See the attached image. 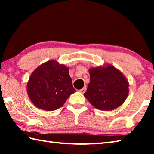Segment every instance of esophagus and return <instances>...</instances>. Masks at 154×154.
Returning a JSON list of instances; mask_svg holds the SVG:
<instances>
[{"mask_svg":"<svg viewBox=\"0 0 154 154\" xmlns=\"http://www.w3.org/2000/svg\"><path fill=\"white\" fill-rule=\"evenodd\" d=\"M79 91L81 92V93H85V92L86 91V87H84L83 88H82L81 89L79 90Z\"/></svg>","mask_w":154,"mask_h":154,"instance_id":"1","label":"esophagus"}]
</instances>
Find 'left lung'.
<instances>
[{
    "mask_svg": "<svg viewBox=\"0 0 154 154\" xmlns=\"http://www.w3.org/2000/svg\"><path fill=\"white\" fill-rule=\"evenodd\" d=\"M90 83L84 96L98 109L111 111L125 101L129 93L126 78L112 65L89 69Z\"/></svg>",
    "mask_w": 154,
    "mask_h": 154,
    "instance_id": "8db88e82",
    "label": "left lung"
}]
</instances>
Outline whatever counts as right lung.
<instances>
[{"label": "right lung", "instance_id": "right-lung-1", "mask_svg": "<svg viewBox=\"0 0 154 154\" xmlns=\"http://www.w3.org/2000/svg\"><path fill=\"white\" fill-rule=\"evenodd\" d=\"M75 92L69 68L54 60L36 69L27 83V93L32 103L46 111L59 109Z\"/></svg>", "mask_w": 154, "mask_h": 154}]
</instances>
